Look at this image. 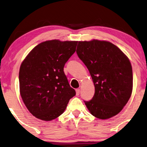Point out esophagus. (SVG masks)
<instances>
[{"instance_id": "esophagus-1", "label": "esophagus", "mask_w": 147, "mask_h": 147, "mask_svg": "<svg viewBox=\"0 0 147 147\" xmlns=\"http://www.w3.org/2000/svg\"><path fill=\"white\" fill-rule=\"evenodd\" d=\"M76 95H80V89H79V88H77V89H76Z\"/></svg>"}]
</instances>
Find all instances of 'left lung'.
Here are the masks:
<instances>
[{
	"instance_id": "left-lung-1",
	"label": "left lung",
	"mask_w": 147,
	"mask_h": 147,
	"mask_svg": "<svg viewBox=\"0 0 147 147\" xmlns=\"http://www.w3.org/2000/svg\"><path fill=\"white\" fill-rule=\"evenodd\" d=\"M76 52L89 71L95 86L93 99L84 101L92 115L108 119L120 112L133 89V74L129 59L110 41H78Z\"/></svg>"
}]
</instances>
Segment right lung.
<instances>
[{
	"label": "right lung",
	"mask_w": 147,
	"mask_h": 147,
	"mask_svg": "<svg viewBox=\"0 0 147 147\" xmlns=\"http://www.w3.org/2000/svg\"><path fill=\"white\" fill-rule=\"evenodd\" d=\"M78 41L58 39L38 44L20 67V93L34 117L50 121L64 112L76 91L64 73L65 64L76 51Z\"/></svg>",
	"instance_id": "obj_1"
}]
</instances>
